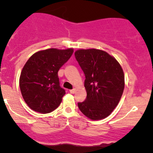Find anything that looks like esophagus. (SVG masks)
I'll list each match as a JSON object with an SVG mask.
<instances>
[{
    "instance_id": "1",
    "label": "esophagus",
    "mask_w": 153,
    "mask_h": 153,
    "mask_svg": "<svg viewBox=\"0 0 153 153\" xmlns=\"http://www.w3.org/2000/svg\"><path fill=\"white\" fill-rule=\"evenodd\" d=\"M75 91H76V89H71V90H69V92H70L72 94H74L75 92Z\"/></svg>"
}]
</instances>
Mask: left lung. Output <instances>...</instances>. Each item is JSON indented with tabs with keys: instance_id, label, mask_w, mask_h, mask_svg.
Returning <instances> with one entry per match:
<instances>
[{
	"instance_id": "1",
	"label": "left lung",
	"mask_w": 153,
	"mask_h": 153,
	"mask_svg": "<svg viewBox=\"0 0 153 153\" xmlns=\"http://www.w3.org/2000/svg\"><path fill=\"white\" fill-rule=\"evenodd\" d=\"M75 56L85 75L86 98L78 103L81 112L97 121L109 116L119 103L124 89V74L119 63L105 51L78 49Z\"/></svg>"
}]
</instances>
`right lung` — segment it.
Wrapping results in <instances>:
<instances>
[{"label": "right lung", "mask_w": 153, "mask_h": 153, "mask_svg": "<svg viewBox=\"0 0 153 153\" xmlns=\"http://www.w3.org/2000/svg\"><path fill=\"white\" fill-rule=\"evenodd\" d=\"M72 53V48H51L29 58L21 71L19 85L24 101L32 110L49 113L60 105L66 92L60 86L58 72Z\"/></svg>", "instance_id": "add662e5"}]
</instances>
